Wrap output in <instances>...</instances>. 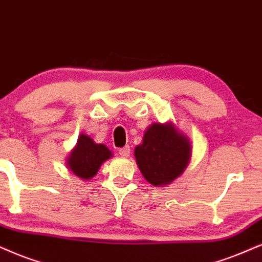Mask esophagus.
<instances>
[{"instance_id":"obj_1","label":"esophagus","mask_w":262,"mask_h":262,"mask_svg":"<svg viewBox=\"0 0 262 262\" xmlns=\"http://www.w3.org/2000/svg\"><path fill=\"white\" fill-rule=\"evenodd\" d=\"M118 154H120L121 157H128L130 155V147L129 146H124L118 150Z\"/></svg>"}]
</instances>
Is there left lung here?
I'll use <instances>...</instances> for the list:
<instances>
[{
    "label": "left lung",
    "mask_w": 262,
    "mask_h": 262,
    "mask_svg": "<svg viewBox=\"0 0 262 262\" xmlns=\"http://www.w3.org/2000/svg\"><path fill=\"white\" fill-rule=\"evenodd\" d=\"M191 142L171 122L152 123L134 156L142 177L154 186L173 183L186 169L191 158Z\"/></svg>",
    "instance_id": "8db88e82"
}]
</instances>
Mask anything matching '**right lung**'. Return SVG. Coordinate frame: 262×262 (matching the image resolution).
Masks as SVG:
<instances>
[{
	"label": "right lung",
	"mask_w": 262,
	"mask_h": 262,
	"mask_svg": "<svg viewBox=\"0 0 262 262\" xmlns=\"http://www.w3.org/2000/svg\"><path fill=\"white\" fill-rule=\"evenodd\" d=\"M110 157L112 152L105 145L97 144L89 135L81 134L66 164L76 177L88 180L98 173L100 165Z\"/></svg>",
	"instance_id": "obj_1"
}]
</instances>
